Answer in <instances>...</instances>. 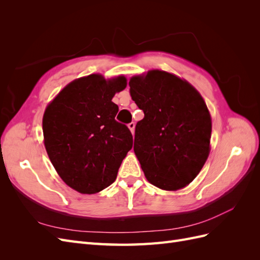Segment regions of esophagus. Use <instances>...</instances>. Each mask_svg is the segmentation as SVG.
I'll return each mask as SVG.
<instances>
[{
	"mask_svg": "<svg viewBox=\"0 0 260 260\" xmlns=\"http://www.w3.org/2000/svg\"><path fill=\"white\" fill-rule=\"evenodd\" d=\"M128 128L130 129L131 133H132V135H133V133H135V128H136V123H135V122H130V123L128 124Z\"/></svg>",
	"mask_w": 260,
	"mask_h": 260,
	"instance_id": "esophagus-1",
	"label": "esophagus"
}]
</instances>
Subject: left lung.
<instances>
[{"instance_id":"obj_1","label":"left lung","mask_w":260,"mask_h":260,"mask_svg":"<svg viewBox=\"0 0 260 260\" xmlns=\"http://www.w3.org/2000/svg\"><path fill=\"white\" fill-rule=\"evenodd\" d=\"M130 95L144 118L136 125L135 153L149 183L180 190L200 174L210 151L211 118L201 94L161 70L132 77Z\"/></svg>"}]
</instances>
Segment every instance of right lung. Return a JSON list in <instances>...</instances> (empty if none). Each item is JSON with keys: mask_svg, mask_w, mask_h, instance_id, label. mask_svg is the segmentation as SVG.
Instances as JSON below:
<instances>
[{"mask_svg": "<svg viewBox=\"0 0 260 260\" xmlns=\"http://www.w3.org/2000/svg\"><path fill=\"white\" fill-rule=\"evenodd\" d=\"M125 86L123 76L106 80L93 74L67 84L45 109L46 152L62 181L79 193L111 185L132 148L131 132L116 121L118 106L112 102Z\"/></svg>", "mask_w": 260, "mask_h": 260, "instance_id": "1", "label": "right lung"}]
</instances>
